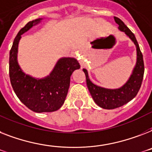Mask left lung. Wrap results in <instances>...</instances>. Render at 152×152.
<instances>
[{"label":"left lung","instance_id":"8db88e82","mask_svg":"<svg viewBox=\"0 0 152 152\" xmlns=\"http://www.w3.org/2000/svg\"><path fill=\"white\" fill-rule=\"evenodd\" d=\"M114 18L115 23L119 25V30L124 32L136 45L137 59L136 66L134 68L133 74L129 77V80L123 87L115 90L103 88L94 84L89 79L87 69H83L86 76L87 87L94 101L97 105L104 109H114L119 108L128 103L129 101H131L134 97H135L142 83L144 72L143 55L140 51V47L135 36L120 18L117 17H114Z\"/></svg>","mask_w":152,"mask_h":152}]
</instances>
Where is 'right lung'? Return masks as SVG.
<instances>
[{"instance_id":"right-lung-1","label":"right lung","mask_w":152,"mask_h":152,"mask_svg":"<svg viewBox=\"0 0 152 152\" xmlns=\"http://www.w3.org/2000/svg\"><path fill=\"white\" fill-rule=\"evenodd\" d=\"M29 22L20 29L15 38L9 55V76L11 84L18 99L27 108L35 112H55L65 102L70 84V76L80 64L72 58L59 59L50 76L37 80L26 75L17 61L18 44L21 35L40 22Z\"/></svg>"}]
</instances>
